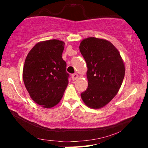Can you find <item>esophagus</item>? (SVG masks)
Listing matches in <instances>:
<instances>
[{"instance_id": "esophagus-1", "label": "esophagus", "mask_w": 148, "mask_h": 148, "mask_svg": "<svg viewBox=\"0 0 148 148\" xmlns=\"http://www.w3.org/2000/svg\"><path fill=\"white\" fill-rule=\"evenodd\" d=\"M78 77H79V75L77 74H73L72 75V79L73 81H75V80L77 79Z\"/></svg>"}]
</instances>
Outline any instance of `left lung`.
Returning a JSON list of instances; mask_svg holds the SVG:
<instances>
[{
  "label": "left lung",
  "mask_w": 148,
  "mask_h": 148,
  "mask_svg": "<svg viewBox=\"0 0 148 148\" xmlns=\"http://www.w3.org/2000/svg\"><path fill=\"white\" fill-rule=\"evenodd\" d=\"M79 49L87 63L88 81L87 89L81 97L90 108H101L113 99L121 87L125 64L118 49L103 39H85Z\"/></svg>",
  "instance_id": "left-lung-1"
}]
</instances>
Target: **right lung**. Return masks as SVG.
Here are the masks:
<instances>
[{
  "label": "right lung",
  "instance_id": "obj_1",
  "mask_svg": "<svg viewBox=\"0 0 148 148\" xmlns=\"http://www.w3.org/2000/svg\"><path fill=\"white\" fill-rule=\"evenodd\" d=\"M64 43L58 40L39 42L28 53L23 69L25 88L37 104L51 108L63 95L69 74L62 58Z\"/></svg>",
  "mask_w": 148,
  "mask_h": 148
}]
</instances>
